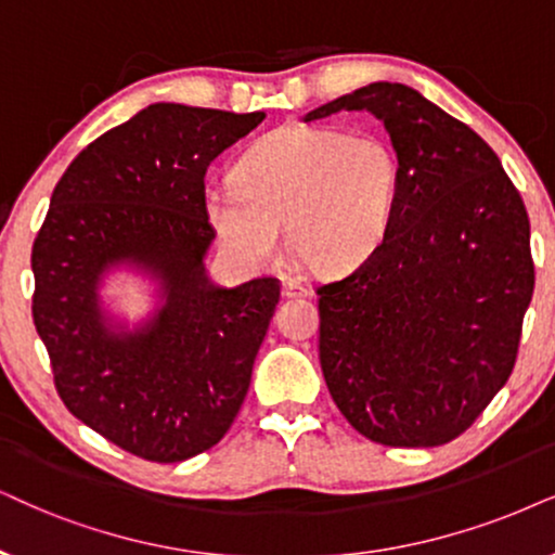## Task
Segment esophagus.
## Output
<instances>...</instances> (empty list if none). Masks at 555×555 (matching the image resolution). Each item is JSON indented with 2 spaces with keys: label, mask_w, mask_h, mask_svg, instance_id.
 Here are the masks:
<instances>
[{
  "label": "esophagus",
  "mask_w": 555,
  "mask_h": 555,
  "mask_svg": "<svg viewBox=\"0 0 555 555\" xmlns=\"http://www.w3.org/2000/svg\"><path fill=\"white\" fill-rule=\"evenodd\" d=\"M282 297H286V299H297V297H307V289L305 286H301L297 279H292V276H284L282 279Z\"/></svg>",
  "instance_id": "obj_1"
}]
</instances>
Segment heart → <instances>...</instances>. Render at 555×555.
<instances>
[{
    "label": "heart",
    "instance_id": "heart-1",
    "mask_svg": "<svg viewBox=\"0 0 555 555\" xmlns=\"http://www.w3.org/2000/svg\"><path fill=\"white\" fill-rule=\"evenodd\" d=\"M399 196L397 151L382 135L286 125L205 192V217L235 261L266 266L292 254L314 273L356 269L387 241Z\"/></svg>",
    "mask_w": 555,
    "mask_h": 555
}]
</instances>
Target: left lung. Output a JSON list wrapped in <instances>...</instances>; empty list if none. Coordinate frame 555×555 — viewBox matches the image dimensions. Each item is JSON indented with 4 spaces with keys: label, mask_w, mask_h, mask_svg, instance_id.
Here are the masks:
<instances>
[{
    "label": "left lung",
    "mask_w": 555,
    "mask_h": 555,
    "mask_svg": "<svg viewBox=\"0 0 555 555\" xmlns=\"http://www.w3.org/2000/svg\"><path fill=\"white\" fill-rule=\"evenodd\" d=\"M366 109L399 158L387 241L320 286V366L369 440L433 448L459 438L512 374L535 286L530 220L468 125L404 83L374 81L307 112Z\"/></svg>",
    "instance_id": "left-lung-1"
}]
</instances>
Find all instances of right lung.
<instances>
[{"mask_svg": "<svg viewBox=\"0 0 555 555\" xmlns=\"http://www.w3.org/2000/svg\"><path fill=\"white\" fill-rule=\"evenodd\" d=\"M263 117L149 104L72 160L35 237L33 320L55 389L74 417L145 461L209 451L248 395L279 282L209 276L202 202L207 166ZM117 270L152 284L140 321L103 297Z\"/></svg>", "mask_w": 555, "mask_h": 555, "instance_id": "obj_1", "label": "right lung"}]
</instances>
